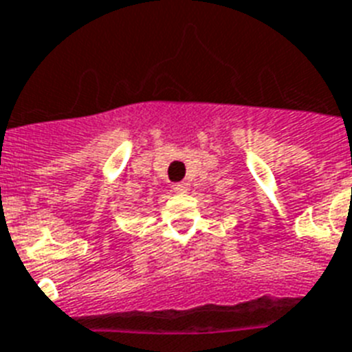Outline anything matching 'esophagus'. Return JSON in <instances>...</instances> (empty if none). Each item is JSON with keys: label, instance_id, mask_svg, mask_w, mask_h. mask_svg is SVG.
Segmentation results:
<instances>
[{"label": "esophagus", "instance_id": "34e87169", "mask_svg": "<svg viewBox=\"0 0 352 352\" xmlns=\"http://www.w3.org/2000/svg\"><path fill=\"white\" fill-rule=\"evenodd\" d=\"M188 188H190V185H188L187 182L176 183V185H174V190H176V192H182V194L188 192Z\"/></svg>", "mask_w": 352, "mask_h": 352}]
</instances>
